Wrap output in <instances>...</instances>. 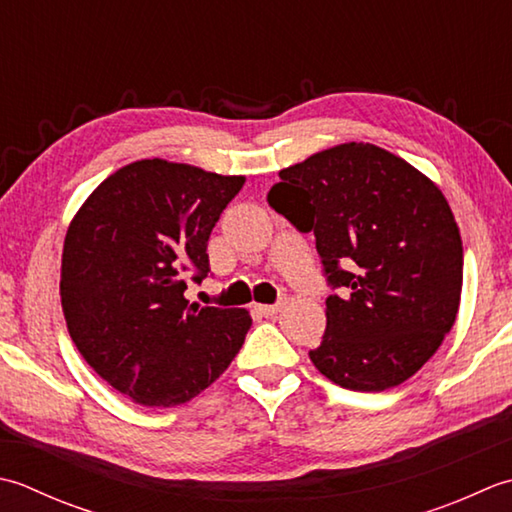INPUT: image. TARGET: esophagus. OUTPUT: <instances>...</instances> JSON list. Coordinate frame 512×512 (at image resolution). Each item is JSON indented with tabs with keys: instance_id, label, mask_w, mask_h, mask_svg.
<instances>
[{
	"instance_id": "1",
	"label": "esophagus",
	"mask_w": 512,
	"mask_h": 512,
	"mask_svg": "<svg viewBox=\"0 0 512 512\" xmlns=\"http://www.w3.org/2000/svg\"><path fill=\"white\" fill-rule=\"evenodd\" d=\"M280 305H283V302H276V305H254V311H258L260 316L271 318V316H276V314H278V311H280Z\"/></svg>"
}]
</instances>
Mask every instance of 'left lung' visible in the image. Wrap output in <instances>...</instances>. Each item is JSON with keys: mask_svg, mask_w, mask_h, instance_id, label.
<instances>
[{"mask_svg": "<svg viewBox=\"0 0 512 512\" xmlns=\"http://www.w3.org/2000/svg\"><path fill=\"white\" fill-rule=\"evenodd\" d=\"M278 176L267 203L298 232H314L333 291L311 362L344 389L398 387L437 351L460 309L464 252L444 194L371 143L336 145Z\"/></svg>", "mask_w": 512, "mask_h": 512, "instance_id": "8db88e82", "label": "left lung"}]
</instances>
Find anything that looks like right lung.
<instances>
[{
    "label": "right lung",
    "mask_w": 512,
    "mask_h": 512,
    "mask_svg": "<svg viewBox=\"0 0 512 512\" xmlns=\"http://www.w3.org/2000/svg\"><path fill=\"white\" fill-rule=\"evenodd\" d=\"M245 176L143 159L108 176L68 227L61 307L92 369L143 406H176L241 351L245 309L198 307L183 294L210 274L207 241Z\"/></svg>",
    "instance_id": "obj_1"
}]
</instances>
